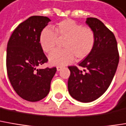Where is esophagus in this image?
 <instances>
[{
  "label": "esophagus",
  "mask_w": 126,
  "mask_h": 126,
  "mask_svg": "<svg viewBox=\"0 0 126 126\" xmlns=\"http://www.w3.org/2000/svg\"><path fill=\"white\" fill-rule=\"evenodd\" d=\"M61 69H62V67L61 66H57V71H60Z\"/></svg>",
  "instance_id": "obj_1"
}]
</instances>
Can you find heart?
Masks as SVG:
<instances>
[{
    "label": "heart",
    "instance_id": "b5f03b06",
    "mask_svg": "<svg viewBox=\"0 0 126 126\" xmlns=\"http://www.w3.org/2000/svg\"><path fill=\"white\" fill-rule=\"evenodd\" d=\"M55 33L49 28L42 29L40 35V44L43 51L52 52L57 44V36L65 39L62 50L53 52L49 56V61L53 65H64L72 63L75 57L78 61L86 58L92 52L95 35L89 27L82 26L72 19H65L59 22L55 28Z\"/></svg>",
    "mask_w": 126,
    "mask_h": 126
}]
</instances>
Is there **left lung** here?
<instances>
[{
  "mask_svg": "<svg viewBox=\"0 0 126 126\" xmlns=\"http://www.w3.org/2000/svg\"><path fill=\"white\" fill-rule=\"evenodd\" d=\"M86 24L94 33V45L90 54L79 64L84 68L83 71L76 66H68L71 75L68 89L77 101L91 102L108 89L118 68L119 54L115 35L100 20L87 18Z\"/></svg>",
  "mask_w": 126,
  "mask_h": 126,
  "instance_id": "8db88e82",
  "label": "left lung"
}]
</instances>
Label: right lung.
Segmentation results:
<instances>
[{"label": "right lung", "mask_w": 126, "mask_h": 126, "mask_svg": "<svg viewBox=\"0 0 126 126\" xmlns=\"http://www.w3.org/2000/svg\"><path fill=\"white\" fill-rule=\"evenodd\" d=\"M50 19L33 16L21 23L13 32L7 45L6 68L9 81L17 94L29 102L46 97L56 68L38 67L47 58L40 44L41 32Z\"/></svg>", "instance_id": "add662e5"}]
</instances>
